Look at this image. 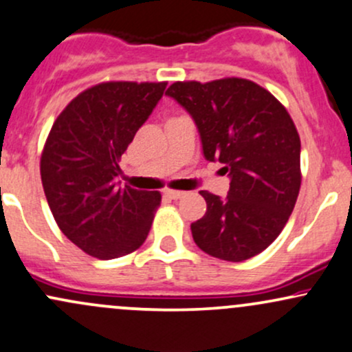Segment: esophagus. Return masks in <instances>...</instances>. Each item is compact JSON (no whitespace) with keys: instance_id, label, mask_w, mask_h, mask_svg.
I'll list each match as a JSON object with an SVG mask.
<instances>
[{"instance_id":"esophagus-1","label":"esophagus","mask_w":352,"mask_h":352,"mask_svg":"<svg viewBox=\"0 0 352 352\" xmlns=\"http://www.w3.org/2000/svg\"><path fill=\"white\" fill-rule=\"evenodd\" d=\"M165 195L172 200H179L185 195V192H180V190H165Z\"/></svg>"}]
</instances>
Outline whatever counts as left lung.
<instances>
[{"mask_svg":"<svg viewBox=\"0 0 352 352\" xmlns=\"http://www.w3.org/2000/svg\"><path fill=\"white\" fill-rule=\"evenodd\" d=\"M199 127L205 159L223 164L227 199L200 190L207 212L190 225L197 246L225 261L256 256L276 240L301 187V142L270 91L241 78L179 80L165 92Z\"/></svg>","mask_w":352,"mask_h":352,"instance_id":"obj_1","label":"left lung"}]
</instances>
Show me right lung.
<instances>
[{"label":"right lung","mask_w":352,"mask_h":352,"mask_svg":"<svg viewBox=\"0 0 352 352\" xmlns=\"http://www.w3.org/2000/svg\"><path fill=\"white\" fill-rule=\"evenodd\" d=\"M167 82L109 80L86 89L52 124L41 153L44 195L56 223L99 260L135 252L151 232L160 192L120 187V157Z\"/></svg>","instance_id":"1"}]
</instances>
